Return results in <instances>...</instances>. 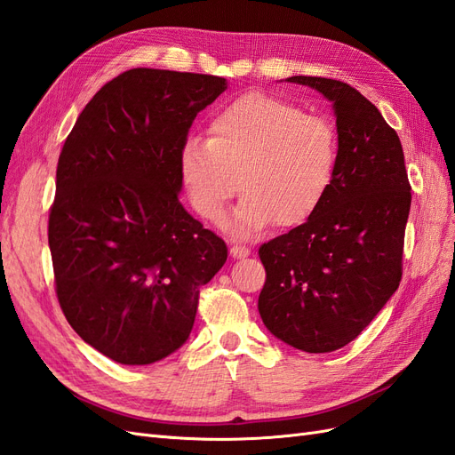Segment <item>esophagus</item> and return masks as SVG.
<instances>
[{"instance_id":"1","label":"esophagus","mask_w":455,"mask_h":455,"mask_svg":"<svg viewBox=\"0 0 455 455\" xmlns=\"http://www.w3.org/2000/svg\"><path fill=\"white\" fill-rule=\"evenodd\" d=\"M229 254L233 258H246L251 254V249H249V246H243V244H233L229 249Z\"/></svg>"}]
</instances>
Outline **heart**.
Here are the masks:
<instances>
[{
	"label": "heart",
	"mask_w": 455,
	"mask_h": 455,
	"mask_svg": "<svg viewBox=\"0 0 455 455\" xmlns=\"http://www.w3.org/2000/svg\"><path fill=\"white\" fill-rule=\"evenodd\" d=\"M339 167L332 121L266 92H246L211 119V139H189L178 157L182 184L196 212L220 222L228 201L237 237H254L273 224H306L326 201Z\"/></svg>",
	"instance_id": "b5f03b06"
}]
</instances>
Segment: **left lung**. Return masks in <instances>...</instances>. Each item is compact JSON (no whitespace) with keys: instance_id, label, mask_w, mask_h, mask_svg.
Returning <instances> with one entry per match:
<instances>
[{"instance_id":"left-lung-1","label":"left lung","mask_w":455,"mask_h":455,"mask_svg":"<svg viewBox=\"0 0 455 455\" xmlns=\"http://www.w3.org/2000/svg\"><path fill=\"white\" fill-rule=\"evenodd\" d=\"M286 81L332 102L339 167L315 216L259 246L258 311L288 346L330 353L359 336L401 283L411 188L398 134L359 91L326 77Z\"/></svg>"}]
</instances>
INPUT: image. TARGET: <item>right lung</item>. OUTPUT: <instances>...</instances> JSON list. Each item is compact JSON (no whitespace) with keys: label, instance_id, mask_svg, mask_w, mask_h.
I'll use <instances>...</instances> for the list:
<instances>
[{"label":"right lung","instance_id":"1","mask_svg":"<svg viewBox=\"0 0 455 455\" xmlns=\"http://www.w3.org/2000/svg\"><path fill=\"white\" fill-rule=\"evenodd\" d=\"M224 77L134 68L96 92L68 134L49 214L68 323L119 364L157 363L194 328L199 288L228 246L178 199V157Z\"/></svg>","mask_w":455,"mask_h":455}]
</instances>
